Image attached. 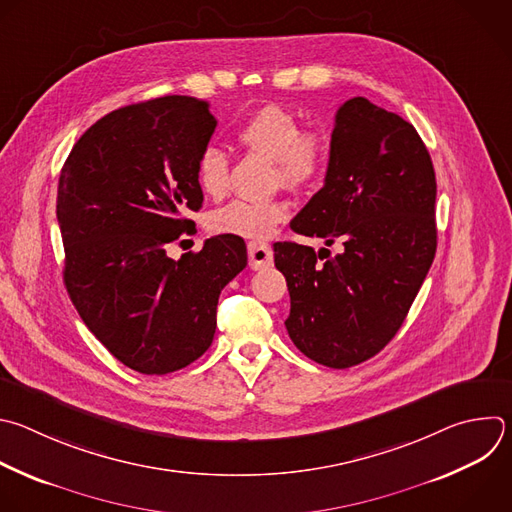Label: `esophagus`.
Segmentation results:
<instances>
[{"label": "esophagus", "instance_id": "34e87169", "mask_svg": "<svg viewBox=\"0 0 512 512\" xmlns=\"http://www.w3.org/2000/svg\"><path fill=\"white\" fill-rule=\"evenodd\" d=\"M249 251V267L251 269H265L273 265V249L267 243L261 241H251L247 245Z\"/></svg>", "mask_w": 512, "mask_h": 512}]
</instances>
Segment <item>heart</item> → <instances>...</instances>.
Instances as JSON below:
<instances>
[{"label": "heart", "mask_w": 512, "mask_h": 512, "mask_svg": "<svg viewBox=\"0 0 512 512\" xmlns=\"http://www.w3.org/2000/svg\"><path fill=\"white\" fill-rule=\"evenodd\" d=\"M237 142L251 154L273 162V185L287 191H305L317 185L329 162V142L319 130H301L299 118L281 104H263L237 128ZM201 191L211 199H221L229 191V156L209 146L197 166ZM287 217V207L279 199L231 201L209 217V229L217 235H237L263 239Z\"/></svg>", "instance_id": "b5f03b06"}]
</instances>
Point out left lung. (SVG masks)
<instances>
[{"instance_id": "left-lung-1", "label": "left lung", "mask_w": 512, "mask_h": 512, "mask_svg": "<svg viewBox=\"0 0 512 512\" xmlns=\"http://www.w3.org/2000/svg\"><path fill=\"white\" fill-rule=\"evenodd\" d=\"M436 177L416 128L368 98L339 106L323 187L291 221L342 251L275 243L295 348L346 370L386 348L436 255Z\"/></svg>"}]
</instances>
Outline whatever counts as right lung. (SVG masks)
<instances>
[{
    "label": "right lung",
    "instance_id": "add662e5",
    "mask_svg": "<svg viewBox=\"0 0 512 512\" xmlns=\"http://www.w3.org/2000/svg\"><path fill=\"white\" fill-rule=\"evenodd\" d=\"M217 118L205 100L164 96L118 108L68 154L58 183L64 283L86 327L146 376L187 368L213 344L223 287L247 265L237 235L179 261L166 245L191 235L203 191L197 166Z\"/></svg>",
    "mask_w": 512,
    "mask_h": 512
}]
</instances>
